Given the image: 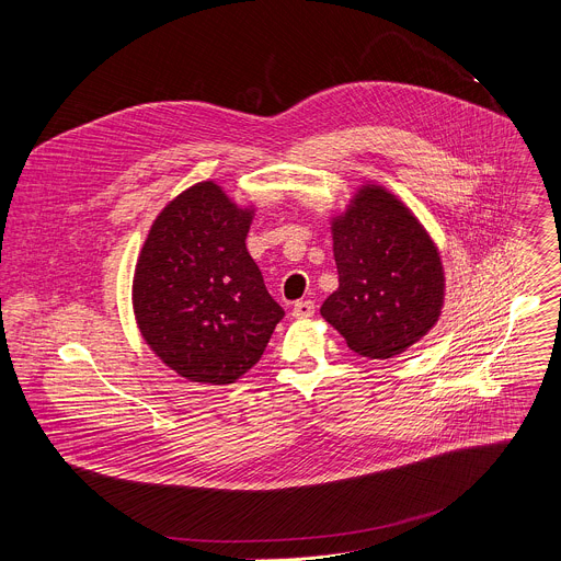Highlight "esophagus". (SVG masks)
Returning a JSON list of instances; mask_svg holds the SVG:
<instances>
[{
    "instance_id": "esophagus-1",
    "label": "esophagus",
    "mask_w": 561,
    "mask_h": 561,
    "mask_svg": "<svg viewBox=\"0 0 561 561\" xmlns=\"http://www.w3.org/2000/svg\"><path fill=\"white\" fill-rule=\"evenodd\" d=\"M312 314H314V301H310V299H301L293 306V317H297V319H306Z\"/></svg>"
}]
</instances>
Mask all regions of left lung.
<instances>
[{"label": "left lung", "instance_id": "left-lung-1", "mask_svg": "<svg viewBox=\"0 0 561 561\" xmlns=\"http://www.w3.org/2000/svg\"><path fill=\"white\" fill-rule=\"evenodd\" d=\"M340 288L322 317L362 357L388 359L420 342L444 304V271L428 232L381 186H364L333 219Z\"/></svg>", "mask_w": 561, "mask_h": 561}]
</instances>
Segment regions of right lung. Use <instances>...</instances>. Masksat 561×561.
Wrapping results in <instances>:
<instances>
[{
	"mask_svg": "<svg viewBox=\"0 0 561 561\" xmlns=\"http://www.w3.org/2000/svg\"><path fill=\"white\" fill-rule=\"evenodd\" d=\"M251 219L217 184H195L159 213L137 260V327L152 353L191 381L242 377L284 317L249 255Z\"/></svg>",
	"mask_w": 561,
	"mask_h": 561,
	"instance_id": "add662e5",
	"label": "right lung"
}]
</instances>
